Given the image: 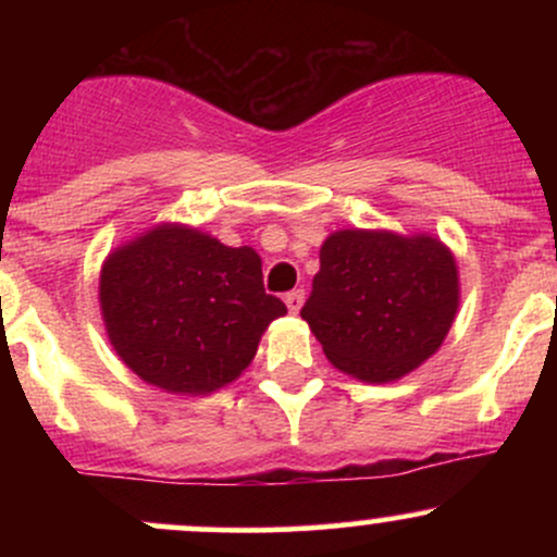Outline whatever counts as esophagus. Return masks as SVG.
I'll return each mask as SVG.
<instances>
[{
    "label": "esophagus",
    "instance_id": "esophagus-1",
    "mask_svg": "<svg viewBox=\"0 0 557 557\" xmlns=\"http://www.w3.org/2000/svg\"><path fill=\"white\" fill-rule=\"evenodd\" d=\"M285 306H287V311H290V314H298L300 306H304V290L287 293V296H285Z\"/></svg>",
    "mask_w": 557,
    "mask_h": 557
}]
</instances>
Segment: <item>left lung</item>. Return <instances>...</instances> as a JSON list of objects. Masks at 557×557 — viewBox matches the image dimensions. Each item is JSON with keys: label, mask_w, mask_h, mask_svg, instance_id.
I'll use <instances>...</instances> for the list:
<instances>
[{"label": "left lung", "mask_w": 557, "mask_h": 557, "mask_svg": "<svg viewBox=\"0 0 557 557\" xmlns=\"http://www.w3.org/2000/svg\"><path fill=\"white\" fill-rule=\"evenodd\" d=\"M461 304L450 248L430 233L335 230L319 248L300 319L335 369L369 385L411 374L437 354Z\"/></svg>", "instance_id": "obj_1"}]
</instances>
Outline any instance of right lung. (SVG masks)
<instances>
[{
	"label": "right lung",
	"mask_w": 557,
	"mask_h": 557,
	"mask_svg": "<svg viewBox=\"0 0 557 557\" xmlns=\"http://www.w3.org/2000/svg\"><path fill=\"white\" fill-rule=\"evenodd\" d=\"M99 309L114 354L164 393L209 395L246 372L287 309L261 257L181 222H159L104 259Z\"/></svg>",
	"instance_id": "obj_1"
}]
</instances>
